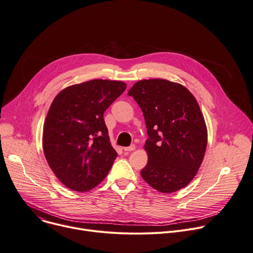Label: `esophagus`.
I'll return each mask as SVG.
<instances>
[{"label": "esophagus", "mask_w": 253, "mask_h": 253, "mask_svg": "<svg viewBox=\"0 0 253 253\" xmlns=\"http://www.w3.org/2000/svg\"><path fill=\"white\" fill-rule=\"evenodd\" d=\"M134 149H135V145H134V144H132V145H130V146H128V147H124V151H126V152L132 151V150H134Z\"/></svg>", "instance_id": "34e87169"}]
</instances>
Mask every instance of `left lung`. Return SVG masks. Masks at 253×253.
Wrapping results in <instances>:
<instances>
[{
  "mask_svg": "<svg viewBox=\"0 0 253 253\" xmlns=\"http://www.w3.org/2000/svg\"><path fill=\"white\" fill-rule=\"evenodd\" d=\"M128 95L139 105L147 128L148 162L140 174L160 193L185 188L197 174L207 147V127L195 97L167 80L137 82Z\"/></svg>",
  "mask_w": 253,
  "mask_h": 253,
  "instance_id": "1",
  "label": "left lung"
}]
</instances>
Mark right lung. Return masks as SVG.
<instances>
[{"mask_svg": "<svg viewBox=\"0 0 253 253\" xmlns=\"http://www.w3.org/2000/svg\"><path fill=\"white\" fill-rule=\"evenodd\" d=\"M125 89L120 81L93 80L67 86L54 98L43 127V151L68 189L89 191L110 171L117 152L104 112Z\"/></svg>", "mask_w": 253, "mask_h": 253, "instance_id": "add662e5", "label": "right lung"}]
</instances>
